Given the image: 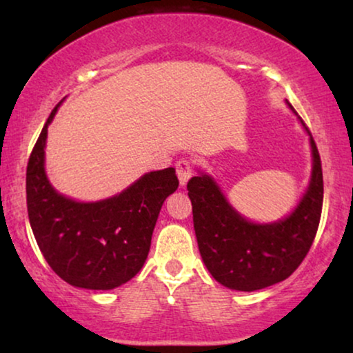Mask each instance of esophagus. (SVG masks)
Here are the masks:
<instances>
[{
    "label": "esophagus",
    "mask_w": 353,
    "mask_h": 353,
    "mask_svg": "<svg viewBox=\"0 0 353 353\" xmlns=\"http://www.w3.org/2000/svg\"><path fill=\"white\" fill-rule=\"evenodd\" d=\"M175 167H176V175H178V180H180V185L185 186L192 175L191 162L186 161V159H181V161L176 162Z\"/></svg>",
    "instance_id": "1"
}]
</instances>
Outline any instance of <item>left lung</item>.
<instances>
[{"label": "left lung", "mask_w": 353, "mask_h": 353, "mask_svg": "<svg viewBox=\"0 0 353 353\" xmlns=\"http://www.w3.org/2000/svg\"><path fill=\"white\" fill-rule=\"evenodd\" d=\"M301 123L310 138L312 173L297 205L284 219L268 223L245 219L230 204L214 176L202 170L188 181L202 262L225 288L252 292L281 283L312 248L321 216L323 172L316 144Z\"/></svg>", "instance_id": "1"}]
</instances>
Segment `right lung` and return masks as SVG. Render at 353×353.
Wrapping results in <instances>:
<instances>
[{
	"label": "right lung",
	"instance_id": "add662e5",
	"mask_svg": "<svg viewBox=\"0 0 353 353\" xmlns=\"http://www.w3.org/2000/svg\"><path fill=\"white\" fill-rule=\"evenodd\" d=\"M27 165L28 220L43 257L70 286L109 291L130 281L146 262L163 201L176 191L175 168L148 172L122 192L81 202L61 194L46 175L48 127Z\"/></svg>",
	"mask_w": 353,
	"mask_h": 353
}]
</instances>
